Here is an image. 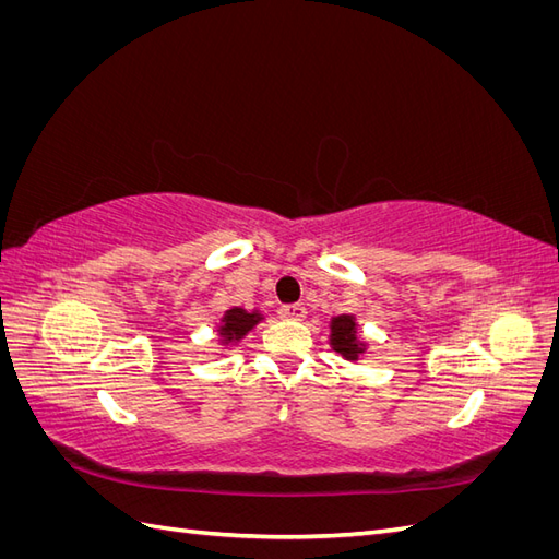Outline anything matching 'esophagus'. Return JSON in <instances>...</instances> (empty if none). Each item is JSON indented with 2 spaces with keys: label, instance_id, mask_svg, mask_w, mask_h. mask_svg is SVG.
Segmentation results:
<instances>
[{
  "label": "esophagus",
  "instance_id": "34e87169",
  "mask_svg": "<svg viewBox=\"0 0 559 559\" xmlns=\"http://www.w3.org/2000/svg\"><path fill=\"white\" fill-rule=\"evenodd\" d=\"M280 314H282L284 319H296V321H300V319H306L308 310H306V306H300V302H294V306H284V308L280 310Z\"/></svg>",
  "mask_w": 559,
  "mask_h": 559
}]
</instances>
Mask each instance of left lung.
I'll return each instance as SVG.
<instances>
[{
	"mask_svg": "<svg viewBox=\"0 0 559 559\" xmlns=\"http://www.w3.org/2000/svg\"><path fill=\"white\" fill-rule=\"evenodd\" d=\"M357 319L354 314H341V317H333L331 319V335H329V343L333 347L335 354H341L343 359L347 361H359V357H364L368 343L359 335L357 331Z\"/></svg>",
	"mask_w": 559,
	"mask_h": 559,
	"instance_id": "obj_1",
	"label": "left lung"
}]
</instances>
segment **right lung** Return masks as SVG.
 <instances>
[{"label":"right lung","instance_id":"right-lung-1","mask_svg":"<svg viewBox=\"0 0 559 559\" xmlns=\"http://www.w3.org/2000/svg\"><path fill=\"white\" fill-rule=\"evenodd\" d=\"M263 321L261 310H245V308H230L224 312L222 324H218V343L224 347L240 343L242 337Z\"/></svg>","mask_w":559,"mask_h":559}]
</instances>
